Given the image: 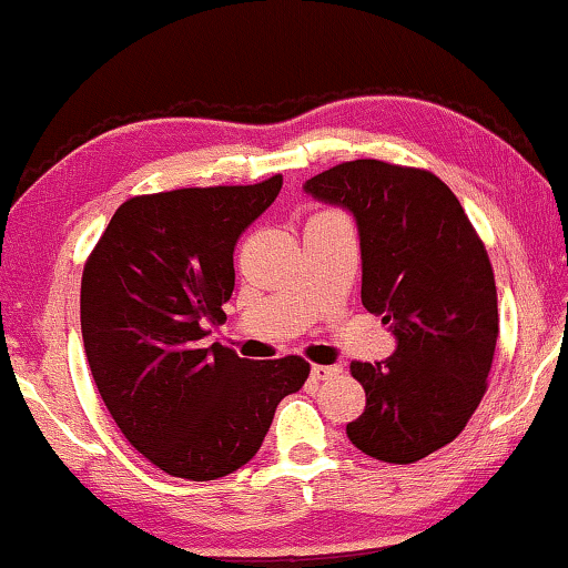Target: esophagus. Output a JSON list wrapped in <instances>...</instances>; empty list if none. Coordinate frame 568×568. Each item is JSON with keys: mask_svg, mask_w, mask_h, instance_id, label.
I'll list each match as a JSON object with an SVG mask.
<instances>
[{"mask_svg": "<svg viewBox=\"0 0 568 568\" xmlns=\"http://www.w3.org/2000/svg\"><path fill=\"white\" fill-rule=\"evenodd\" d=\"M311 375L316 379H332L338 375V367H332V365H313L311 367Z\"/></svg>", "mask_w": 568, "mask_h": 568, "instance_id": "1", "label": "esophagus"}]
</instances>
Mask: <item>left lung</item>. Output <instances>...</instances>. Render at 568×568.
<instances>
[{
	"label": "left lung",
	"instance_id": "obj_1",
	"mask_svg": "<svg viewBox=\"0 0 568 568\" xmlns=\"http://www.w3.org/2000/svg\"><path fill=\"white\" fill-rule=\"evenodd\" d=\"M303 189L357 219L362 306L397 338L387 359L349 365L367 405L346 436L379 462H418L452 444L487 393L500 316L485 242L423 168L349 160Z\"/></svg>",
	"mask_w": 568,
	"mask_h": 568
}]
</instances>
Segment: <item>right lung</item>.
Segmentation results:
<instances>
[{
  "instance_id": "add662e5",
  "label": "right lung",
  "mask_w": 568,
  "mask_h": 568,
  "mask_svg": "<svg viewBox=\"0 0 568 568\" xmlns=\"http://www.w3.org/2000/svg\"><path fill=\"white\" fill-rule=\"evenodd\" d=\"M281 185L277 173L126 199L83 265L81 334L101 400L171 477L209 481L244 467L277 403L308 379L295 354L252 362L201 344L226 318L236 240Z\"/></svg>"
}]
</instances>
